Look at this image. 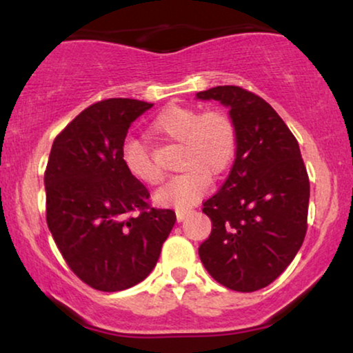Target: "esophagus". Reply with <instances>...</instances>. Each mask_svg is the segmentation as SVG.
I'll use <instances>...</instances> for the list:
<instances>
[{
	"label": "esophagus",
	"instance_id": "1",
	"mask_svg": "<svg viewBox=\"0 0 353 353\" xmlns=\"http://www.w3.org/2000/svg\"><path fill=\"white\" fill-rule=\"evenodd\" d=\"M190 214H191V210H176V220L183 221Z\"/></svg>",
	"mask_w": 353,
	"mask_h": 353
}]
</instances>
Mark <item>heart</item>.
Segmentation results:
<instances>
[{"instance_id":"b5f03b06","label":"heart","mask_w":353,"mask_h":353,"mask_svg":"<svg viewBox=\"0 0 353 353\" xmlns=\"http://www.w3.org/2000/svg\"><path fill=\"white\" fill-rule=\"evenodd\" d=\"M152 130L163 138L181 143L180 168L186 170L154 192L161 207L186 209L209 191L210 175L220 176L228 170L236 154V128L228 115L220 110L201 114L188 105H170L154 119ZM120 161L133 180L152 186L162 180L148 149L137 139H128L120 151Z\"/></svg>"}]
</instances>
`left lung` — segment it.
Here are the masks:
<instances>
[{
    "instance_id": "8db88e82",
    "label": "left lung",
    "mask_w": 353,
    "mask_h": 353,
    "mask_svg": "<svg viewBox=\"0 0 353 353\" xmlns=\"http://www.w3.org/2000/svg\"><path fill=\"white\" fill-rule=\"evenodd\" d=\"M196 98L228 108L238 139L228 178L204 202L212 233L201 262L225 288L259 291L288 268L305 238L310 183L301 149L276 110L250 91L215 86Z\"/></svg>"
}]
</instances>
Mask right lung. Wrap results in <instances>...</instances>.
I'll return each instance as SVG.
<instances>
[{
  "mask_svg": "<svg viewBox=\"0 0 353 353\" xmlns=\"http://www.w3.org/2000/svg\"><path fill=\"white\" fill-rule=\"evenodd\" d=\"M152 105L101 101L52 143L45 172L48 228L72 272L98 291L141 283L176 221L170 209H148V190L120 161L130 125ZM134 210L142 214L130 217Z\"/></svg>",
  "mask_w": 353,
  "mask_h": 353,
  "instance_id": "1",
  "label": "right lung"
}]
</instances>
